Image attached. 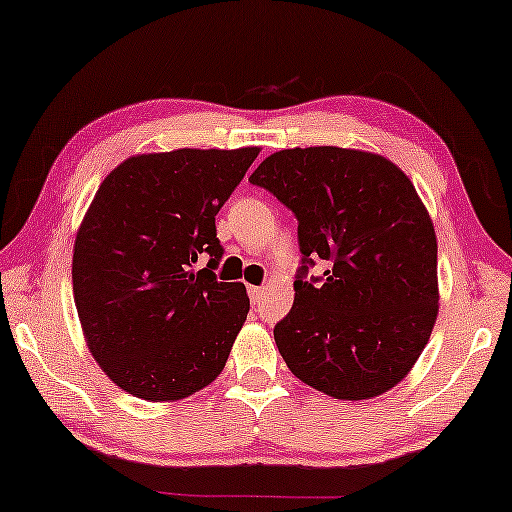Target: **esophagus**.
Segmentation results:
<instances>
[{
  "label": "esophagus",
  "instance_id": "obj_1",
  "mask_svg": "<svg viewBox=\"0 0 512 512\" xmlns=\"http://www.w3.org/2000/svg\"><path fill=\"white\" fill-rule=\"evenodd\" d=\"M248 294H250V299H253V301H259V299H262V294H264V287L250 285L248 287Z\"/></svg>",
  "mask_w": 512,
  "mask_h": 512
}]
</instances>
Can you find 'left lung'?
<instances>
[{
	"label": "left lung",
	"instance_id": "1",
	"mask_svg": "<svg viewBox=\"0 0 512 512\" xmlns=\"http://www.w3.org/2000/svg\"><path fill=\"white\" fill-rule=\"evenodd\" d=\"M250 183L299 222L294 304L273 327L285 364L334 399L392 390L438 315L436 234L410 178L383 155L315 146L269 155ZM315 258L330 266L308 281Z\"/></svg>",
	"mask_w": 512,
	"mask_h": 512
}]
</instances>
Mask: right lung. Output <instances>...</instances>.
Listing matches in <instances>:
<instances>
[{"label":"right lung","mask_w":512,"mask_h":512,"mask_svg":"<svg viewBox=\"0 0 512 512\" xmlns=\"http://www.w3.org/2000/svg\"><path fill=\"white\" fill-rule=\"evenodd\" d=\"M257 155H136L99 185L76 234L71 278L88 348L120 390L185 399L225 369L250 299L243 283L215 276L225 255L215 215Z\"/></svg>","instance_id":"obj_1"}]
</instances>
